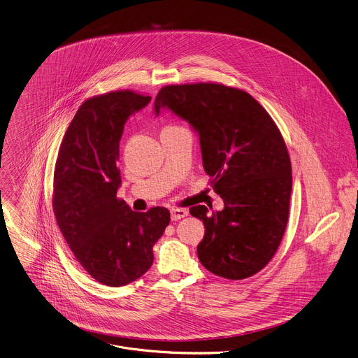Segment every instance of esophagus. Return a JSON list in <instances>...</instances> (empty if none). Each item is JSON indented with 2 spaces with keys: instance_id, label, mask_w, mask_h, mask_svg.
I'll return each instance as SVG.
<instances>
[{
  "instance_id": "esophagus-1",
  "label": "esophagus",
  "mask_w": 358,
  "mask_h": 358,
  "mask_svg": "<svg viewBox=\"0 0 358 358\" xmlns=\"http://www.w3.org/2000/svg\"><path fill=\"white\" fill-rule=\"evenodd\" d=\"M170 215H171V220H180V219L188 216V210L187 209H181V208H173L170 210Z\"/></svg>"
}]
</instances>
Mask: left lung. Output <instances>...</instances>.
<instances>
[{
  "label": "left lung",
  "mask_w": 358,
  "mask_h": 358,
  "mask_svg": "<svg viewBox=\"0 0 358 358\" xmlns=\"http://www.w3.org/2000/svg\"><path fill=\"white\" fill-rule=\"evenodd\" d=\"M164 107L198 132L203 169L224 202L220 212L189 209L205 224L201 264L230 280L258 273L276 254L289 220L292 163L278 125L250 93L222 83L163 86L156 115Z\"/></svg>",
  "instance_id": "8db88e82"
}]
</instances>
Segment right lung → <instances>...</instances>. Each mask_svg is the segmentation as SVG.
I'll return each instance as SVG.
<instances>
[{"label": "right lung", "mask_w": 358, "mask_h": 358, "mask_svg": "<svg viewBox=\"0 0 358 358\" xmlns=\"http://www.w3.org/2000/svg\"><path fill=\"white\" fill-rule=\"evenodd\" d=\"M150 96L115 90L82 103L71 121L55 162L52 210L82 268L99 283L120 287L145 275L153 245L170 223L166 208L134 212L117 198V160L127 120Z\"/></svg>", "instance_id": "right-lung-1"}]
</instances>
